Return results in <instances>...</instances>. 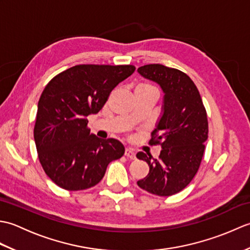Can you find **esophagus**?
Segmentation results:
<instances>
[{
  "instance_id": "esophagus-1",
  "label": "esophagus",
  "mask_w": 250,
  "mask_h": 250,
  "mask_svg": "<svg viewBox=\"0 0 250 250\" xmlns=\"http://www.w3.org/2000/svg\"><path fill=\"white\" fill-rule=\"evenodd\" d=\"M125 156L126 158L131 159V160H135V159H136L135 152H134L133 150L129 149V148H125Z\"/></svg>"
}]
</instances>
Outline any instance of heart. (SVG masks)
Masks as SVG:
<instances>
[{
	"label": "heart",
	"instance_id": "b5f03b06",
	"mask_svg": "<svg viewBox=\"0 0 250 250\" xmlns=\"http://www.w3.org/2000/svg\"><path fill=\"white\" fill-rule=\"evenodd\" d=\"M139 90H153L150 84L147 83H141L135 88V91H139Z\"/></svg>",
	"mask_w": 250,
	"mask_h": 250
}]
</instances>
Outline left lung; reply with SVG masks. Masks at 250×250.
<instances>
[{"label":"left lung","mask_w":250,"mask_h":250,"mask_svg":"<svg viewBox=\"0 0 250 250\" xmlns=\"http://www.w3.org/2000/svg\"><path fill=\"white\" fill-rule=\"evenodd\" d=\"M137 72L163 92L161 113L150 140L151 145L161 146V152L155 160L137 152V159L149 166V173L137 185L159 196L173 195L187 187L199 169L208 137L206 110L187 74L162 64H147Z\"/></svg>","instance_id":"8db88e82"}]
</instances>
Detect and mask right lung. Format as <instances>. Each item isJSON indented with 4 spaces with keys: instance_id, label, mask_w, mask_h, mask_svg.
Instances as JSON below:
<instances>
[{
    "instance_id": "obj_1",
    "label": "right lung",
    "mask_w": 250,
    "mask_h": 250,
    "mask_svg": "<svg viewBox=\"0 0 250 250\" xmlns=\"http://www.w3.org/2000/svg\"><path fill=\"white\" fill-rule=\"evenodd\" d=\"M134 71L133 65L82 64L47 83L37 104L34 141L42 167L59 187L91 188L108 163L124 156L119 141L90 133L87 117L98 114L111 90Z\"/></svg>"
}]
</instances>
